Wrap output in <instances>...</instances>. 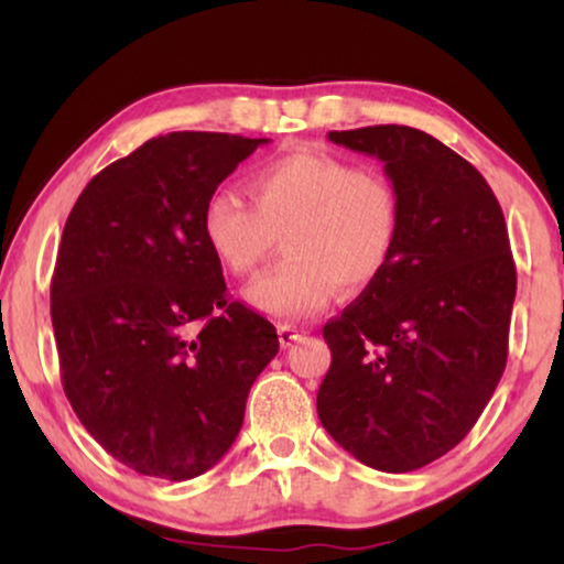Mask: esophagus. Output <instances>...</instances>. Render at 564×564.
I'll list each match as a JSON object with an SVG mask.
<instances>
[{"label": "esophagus", "mask_w": 564, "mask_h": 564, "mask_svg": "<svg viewBox=\"0 0 564 564\" xmlns=\"http://www.w3.org/2000/svg\"><path fill=\"white\" fill-rule=\"evenodd\" d=\"M276 334H280V344L284 346V349H288V346H292V344L303 341V336H305L303 330H300L297 326H290V323H282Z\"/></svg>", "instance_id": "1"}]
</instances>
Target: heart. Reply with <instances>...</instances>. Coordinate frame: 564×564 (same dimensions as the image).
<instances>
[{
    "label": "heart",
    "mask_w": 564,
    "mask_h": 564,
    "mask_svg": "<svg viewBox=\"0 0 564 564\" xmlns=\"http://www.w3.org/2000/svg\"><path fill=\"white\" fill-rule=\"evenodd\" d=\"M251 205L215 189L203 207V236L220 267L253 276L282 236L284 259L249 290V303L272 318L318 313L338 284L359 292L380 280L403 228L395 182L377 169L326 151H290L246 182Z\"/></svg>",
    "instance_id": "obj_1"
}]
</instances>
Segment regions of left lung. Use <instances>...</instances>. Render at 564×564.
<instances>
[{
    "mask_svg": "<svg viewBox=\"0 0 564 564\" xmlns=\"http://www.w3.org/2000/svg\"><path fill=\"white\" fill-rule=\"evenodd\" d=\"M384 164L403 228L380 280L323 326V429L361 465L411 473L469 434L508 357L516 264L477 169L408 126L330 130Z\"/></svg>",
    "mask_w": 564,
    "mask_h": 564,
    "instance_id": "8db88e82",
    "label": "left lung"
}]
</instances>
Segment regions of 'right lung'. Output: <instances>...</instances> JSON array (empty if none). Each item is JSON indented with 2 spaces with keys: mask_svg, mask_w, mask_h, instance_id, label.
Here are the masks:
<instances>
[{
  "mask_svg": "<svg viewBox=\"0 0 564 564\" xmlns=\"http://www.w3.org/2000/svg\"><path fill=\"white\" fill-rule=\"evenodd\" d=\"M267 138L182 130L91 180L51 280L61 382L82 426L135 473L182 482L218 465L280 338L226 297L205 199Z\"/></svg>",
  "mask_w": 564,
  "mask_h": 564,
  "instance_id": "add662e5",
  "label": "right lung"
}]
</instances>
